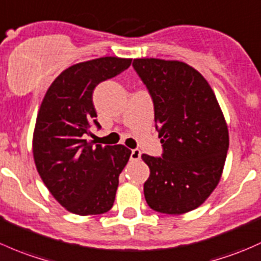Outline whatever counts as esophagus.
Returning <instances> with one entry per match:
<instances>
[{"mask_svg": "<svg viewBox=\"0 0 261 261\" xmlns=\"http://www.w3.org/2000/svg\"><path fill=\"white\" fill-rule=\"evenodd\" d=\"M140 158H141V151H140L139 149H135L131 151V155H130V159L131 160L136 161V160H140Z\"/></svg>", "mask_w": 261, "mask_h": 261, "instance_id": "esophagus-1", "label": "esophagus"}]
</instances>
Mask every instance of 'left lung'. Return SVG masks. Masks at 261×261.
<instances>
[{"instance_id": "left-lung-1", "label": "left lung", "mask_w": 261, "mask_h": 261, "mask_svg": "<svg viewBox=\"0 0 261 261\" xmlns=\"http://www.w3.org/2000/svg\"><path fill=\"white\" fill-rule=\"evenodd\" d=\"M133 66L151 96L163 144L161 158L141 156L150 167L145 199L158 213H188L221 177L229 149L224 115L210 85L191 66L160 59H136Z\"/></svg>"}]
</instances>
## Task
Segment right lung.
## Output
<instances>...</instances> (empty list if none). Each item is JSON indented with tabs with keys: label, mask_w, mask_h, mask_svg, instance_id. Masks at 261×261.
I'll list each match as a JSON object with an SVG mask.
<instances>
[{
	"label": "right lung",
	"mask_w": 261,
	"mask_h": 261,
	"mask_svg": "<svg viewBox=\"0 0 261 261\" xmlns=\"http://www.w3.org/2000/svg\"><path fill=\"white\" fill-rule=\"evenodd\" d=\"M131 59L100 57L66 68L41 103L34 133L36 169L52 196L70 213H108L115 201L119 175L130 159L123 145L87 142L91 125L100 128L92 94L100 82L130 67Z\"/></svg>",
	"instance_id": "add662e5"
}]
</instances>
